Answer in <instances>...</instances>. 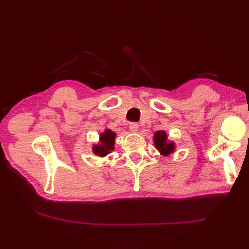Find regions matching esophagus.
<instances>
[{
    "instance_id": "esophagus-1",
    "label": "esophagus",
    "mask_w": 249,
    "mask_h": 249,
    "mask_svg": "<svg viewBox=\"0 0 249 249\" xmlns=\"http://www.w3.org/2000/svg\"><path fill=\"white\" fill-rule=\"evenodd\" d=\"M129 127H130V130H131V132H134V133H136L137 131H138V124L137 123H131L130 124H129Z\"/></svg>"
}]
</instances>
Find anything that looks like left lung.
Segmentation results:
<instances>
[{
	"label": "left lung",
	"instance_id": "1",
	"mask_svg": "<svg viewBox=\"0 0 249 249\" xmlns=\"http://www.w3.org/2000/svg\"><path fill=\"white\" fill-rule=\"evenodd\" d=\"M154 144L163 156H169L175 152V142L168 140V135L165 131H157L154 134Z\"/></svg>",
	"mask_w": 249,
	"mask_h": 249
}]
</instances>
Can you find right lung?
<instances>
[{"mask_svg":"<svg viewBox=\"0 0 249 249\" xmlns=\"http://www.w3.org/2000/svg\"><path fill=\"white\" fill-rule=\"evenodd\" d=\"M116 133L106 129L100 135V143L92 146V152L100 157H105L114 149Z\"/></svg>","mask_w":249,"mask_h":249,"instance_id":"1","label":"right lung"}]
</instances>
